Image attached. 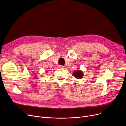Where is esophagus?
<instances>
[{
  "label": "esophagus",
  "mask_w": 126,
  "mask_h": 126,
  "mask_svg": "<svg viewBox=\"0 0 126 126\" xmlns=\"http://www.w3.org/2000/svg\"><path fill=\"white\" fill-rule=\"evenodd\" d=\"M58 67H59V68H63L64 67V66H62V65H59L58 66Z\"/></svg>",
  "instance_id": "34e87169"
}]
</instances>
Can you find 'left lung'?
<instances>
[{"mask_svg":"<svg viewBox=\"0 0 126 126\" xmlns=\"http://www.w3.org/2000/svg\"><path fill=\"white\" fill-rule=\"evenodd\" d=\"M73 74L76 78L78 79L82 78L83 75L82 72L80 70H77V71H74Z\"/></svg>","mask_w":126,"mask_h":126,"instance_id":"8db88e82","label":"left lung"}]
</instances>
